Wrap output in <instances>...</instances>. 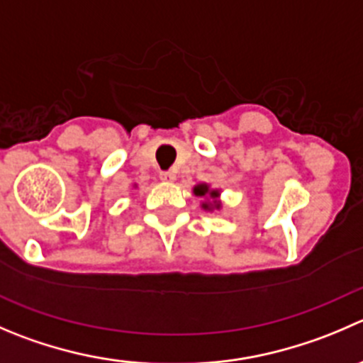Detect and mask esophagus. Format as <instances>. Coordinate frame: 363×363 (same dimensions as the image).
Here are the masks:
<instances>
[{
    "label": "esophagus",
    "instance_id": "34e87169",
    "mask_svg": "<svg viewBox=\"0 0 363 363\" xmlns=\"http://www.w3.org/2000/svg\"><path fill=\"white\" fill-rule=\"evenodd\" d=\"M160 179H161V181H163V182H174L175 179H177V175H175L174 172H161Z\"/></svg>",
    "mask_w": 363,
    "mask_h": 363
}]
</instances>
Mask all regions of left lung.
Returning a JSON list of instances; mask_svg holds the SVG:
<instances>
[{
  "label": "left lung",
  "instance_id": "left-lung-1",
  "mask_svg": "<svg viewBox=\"0 0 363 363\" xmlns=\"http://www.w3.org/2000/svg\"><path fill=\"white\" fill-rule=\"evenodd\" d=\"M193 193H195L196 196H202V199H206L202 202V207L206 211L221 209L220 189H213L209 184L202 182V184H196L195 188H193Z\"/></svg>",
  "mask_w": 363,
  "mask_h": 363
}]
</instances>
